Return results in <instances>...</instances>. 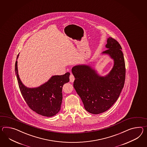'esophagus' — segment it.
<instances>
[{"label":"esophagus","instance_id":"esophagus-1","mask_svg":"<svg viewBox=\"0 0 147 147\" xmlns=\"http://www.w3.org/2000/svg\"><path fill=\"white\" fill-rule=\"evenodd\" d=\"M74 75H73L72 74H71V75H70V76H69V80H70V82H74Z\"/></svg>","mask_w":147,"mask_h":147}]
</instances>
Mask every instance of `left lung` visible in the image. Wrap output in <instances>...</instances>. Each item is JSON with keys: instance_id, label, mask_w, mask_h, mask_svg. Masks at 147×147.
Segmentation results:
<instances>
[{"instance_id": "left-lung-1", "label": "left lung", "mask_w": 147, "mask_h": 147, "mask_svg": "<svg viewBox=\"0 0 147 147\" xmlns=\"http://www.w3.org/2000/svg\"><path fill=\"white\" fill-rule=\"evenodd\" d=\"M102 55H107L114 61L111 71L99 75L90 65L81 64L72 68L75 78L73 86L81 98L86 111L99 114L107 111L117 100L124 85L125 65L122 47L111 37L108 38Z\"/></svg>"}]
</instances>
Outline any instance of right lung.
<instances>
[{
    "label": "right lung",
    "mask_w": 147,
    "mask_h": 147,
    "mask_svg": "<svg viewBox=\"0 0 147 147\" xmlns=\"http://www.w3.org/2000/svg\"><path fill=\"white\" fill-rule=\"evenodd\" d=\"M19 54L18 55L17 59ZM15 71L22 96L28 106L37 114L51 117L61 110L63 94L62 88L69 81V73L64 75L52 76L48 81L36 88H28L22 82L19 77L18 61L15 63Z\"/></svg>",
    "instance_id": "right-lung-1"
}]
</instances>
